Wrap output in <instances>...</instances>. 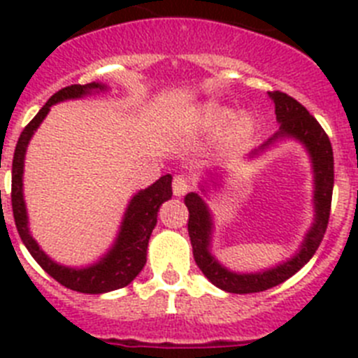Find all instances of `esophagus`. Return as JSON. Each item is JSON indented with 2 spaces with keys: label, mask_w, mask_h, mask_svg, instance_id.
<instances>
[{
  "label": "esophagus",
  "mask_w": 358,
  "mask_h": 358,
  "mask_svg": "<svg viewBox=\"0 0 358 358\" xmlns=\"http://www.w3.org/2000/svg\"><path fill=\"white\" fill-rule=\"evenodd\" d=\"M172 189L176 197H182L189 189V179L186 176H176L172 181Z\"/></svg>",
  "instance_id": "34e87169"
}]
</instances>
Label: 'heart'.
<instances>
[{"label": "heart", "instance_id": "1", "mask_svg": "<svg viewBox=\"0 0 358 358\" xmlns=\"http://www.w3.org/2000/svg\"><path fill=\"white\" fill-rule=\"evenodd\" d=\"M252 131V123L249 118H238L233 122V125H231L229 129V134L233 136V138H248L249 134H251Z\"/></svg>", "mask_w": 358, "mask_h": 358}]
</instances>
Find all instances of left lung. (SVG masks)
Segmentation results:
<instances>
[{"label":"left lung","mask_w":358,"mask_h":358,"mask_svg":"<svg viewBox=\"0 0 358 358\" xmlns=\"http://www.w3.org/2000/svg\"><path fill=\"white\" fill-rule=\"evenodd\" d=\"M268 96L274 102L280 131L271 140L265 141L260 150L273 145L274 141L283 140V138H294L305 145L310 159H312V166H314L315 222L306 233L299 252H296V256H292L285 264L268 268L264 273L238 274L218 264L217 258L210 252L213 222H211L206 202L194 192L186 195L185 204L189 211L188 235L192 240V248H194L195 264L215 287L233 294L264 292V290L273 289L294 276L317 251L322 236L327 233L328 218H330L331 192H334V150H331L330 138L324 129L319 125L317 120L292 96L281 93V91H271Z\"/></svg>","instance_id":"obj_1"}]
</instances>
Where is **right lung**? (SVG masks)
<instances>
[{"label":"right lung","instance_id":"right-lung-1","mask_svg":"<svg viewBox=\"0 0 358 358\" xmlns=\"http://www.w3.org/2000/svg\"><path fill=\"white\" fill-rule=\"evenodd\" d=\"M106 85L91 82V84H73L68 87H62L57 91L48 102L41 107V110L28 123L24 131L19 136L17 145L14 150V159H12V211H14V220L17 233L34 256V260L41 267L57 280L66 289L77 290L82 294H103L110 290L127 287L147 264V248L150 240L152 229L156 227L157 211L164 201L172 197V176L159 177L156 182L148 188L141 189L129 202L125 217H123L122 227H120L118 238L115 245L107 252L100 262L90 265L85 268H71L64 265L55 264L44 255L43 249H39L37 242L31 238L28 231V217L27 208H24L23 199V166L24 154H27L28 141L39 127L41 122L46 118L50 107L57 102H64L69 98H80L93 91H103Z\"/></svg>","mask_w":358,"mask_h":358}]
</instances>
